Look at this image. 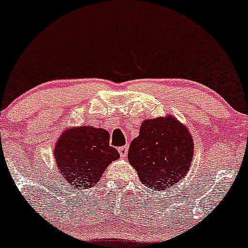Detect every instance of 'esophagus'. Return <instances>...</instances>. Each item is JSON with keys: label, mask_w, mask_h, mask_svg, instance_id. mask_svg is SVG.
<instances>
[{"label": "esophagus", "mask_w": 248, "mask_h": 248, "mask_svg": "<svg viewBox=\"0 0 248 248\" xmlns=\"http://www.w3.org/2000/svg\"><path fill=\"white\" fill-rule=\"evenodd\" d=\"M127 149H129V145H124V146H121V148L118 149V151H119V155H121L122 158H125V157H126V154H127Z\"/></svg>", "instance_id": "1"}]
</instances>
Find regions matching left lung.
<instances>
[{
    "mask_svg": "<svg viewBox=\"0 0 248 248\" xmlns=\"http://www.w3.org/2000/svg\"><path fill=\"white\" fill-rule=\"evenodd\" d=\"M193 137L171 114L145 119L130 144L127 159L142 185L166 190L185 178L193 161Z\"/></svg>",
    "mask_w": 248,
    "mask_h": 248,
    "instance_id": "8db88e82",
    "label": "left lung"
}]
</instances>
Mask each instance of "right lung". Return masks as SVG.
I'll list each match as a JSON object with an SVG mask.
<instances>
[{
    "label": "right lung",
    "instance_id": "1",
    "mask_svg": "<svg viewBox=\"0 0 248 248\" xmlns=\"http://www.w3.org/2000/svg\"><path fill=\"white\" fill-rule=\"evenodd\" d=\"M108 140L110 134L102 127L82 125L62 131L55 143L54 158L63 182L71 189L91 188L118 158L119 153Z\"/></svg>",
    "mask_w": 248,
    "mask_h": 248
}]
</instances>
